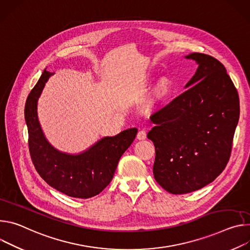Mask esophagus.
<instances>
[{
	"instance_id": "34e87169",
	"label": "esophagus",
	"mask_w": 250,
	"mask_h": 250,
	"mask_svg": "<svg viewBox=\"0 0 250 250\" xmlns=\"http://www.w3.org/2000/svg\"><path fill=\"white\" fill-rule=\"evenodd\" d=\"M147 138V132L145 130H140L137 134V139L138 140H145Z\"/></svg>"
}]
</instances>
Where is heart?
<instances>
[{
	"label": "heart",
	"instance_id": "heart-1",
	"mask_svg": "<svg viewBox=\"0 0 250 250\" xmlns=\"http://www.w3.org/2000/svg\"><path fill=\"white\" fill-rule=\"evenodd\" d=\"M171 91H172L171 82L166 78L162 79L159 82V84L157 85V87H156V89H155V91H154V93H153V95L150 99L149 106L152 107L157 103L163 102L164 100H166L170 96Z\"/></svg>",
	"mask_w": 250,
	"mask_h": 250
}]
</instances>
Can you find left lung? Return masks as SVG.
Masks as SVG:
<instances>
[{"instance_id":"left-lung-1","label":"left lung","mask_w":250,"mask_h":250,"mask_svg":"<svg viewBox=\"0 0 250 250\" xmlns=\"http://www.w3.org/2000/svg\"><path fill=\"white\" fill-rule=\"evenodd\" d=\"M186 58L199 64L196 74L151 115L147 135L156 151L154 178L174 195L200 189L225 170L239 119L238 93L224 64L200 52Z\"/></svg>"}]
</instances>
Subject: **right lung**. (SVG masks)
<instances>
[{"instance_id": "add662e5", "label": "right lung", "mask_w": 250, "mask_h": 250, "mask_svg": "<svg viewBox=\"0 0 250 250\" xmlns=\"http://www.w3.org/2000/svg\"><path fill=\"white\" fill-rule=\"evenodd\" d=\"M50 75L43 70L24 106L31 158L39 175L50 187L68 197L89 199L97 196L112 180L118 162L134 141L138 129L131 128L114 137H105L79 155L54 149L45 139L37 112L39 97Z\"/></svg>"}]
</instances>
